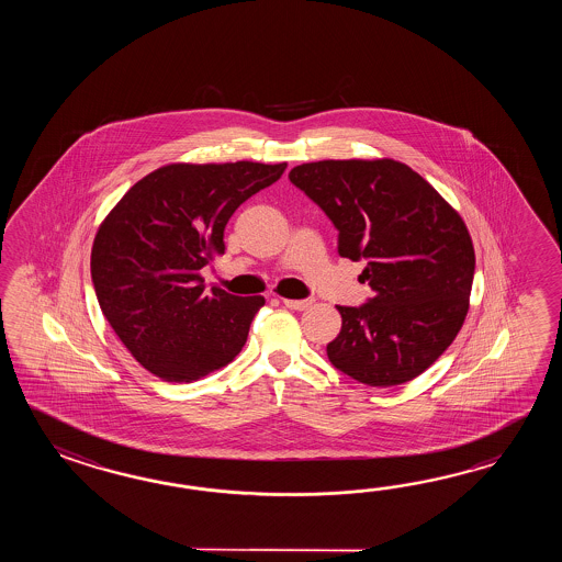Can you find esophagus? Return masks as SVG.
I'll return each instance as SVG.
<instances>
[{"label": "esophagus", "mask_w": 562, "mask_h": 562, "mask_svg": "<svg viewBox=\"0 0 562 562\" xmlns=\"http://www.w3.org/2000/svg\"><path fill=\"white\" fill-rule=\"evenodd\" d=\"M285 307L295 311H305L313 305V299H283Z\"/></svg>", "instance_id": "34e87169"}]
</instances>
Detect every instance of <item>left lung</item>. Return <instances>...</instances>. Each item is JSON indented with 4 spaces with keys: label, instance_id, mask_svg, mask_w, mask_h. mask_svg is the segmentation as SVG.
Returning a JSON list of instances; mask_svg holds the SVG:
<instances>
[{
    "label": "left lung",
    "instance_id": "8db88e82",
    "mask_svg": "<svg viewBox=\"0 0 562 562\" xmlns=\"http://www.w3.org/2000/svg\"><path fill=\"white\" fill-rule=\"evenodd\" d=\"M289 180L339 231V255L368 261L359 279L373 297L337 305L341 331L327 344V358L373 387L418 378L467 319L476 257L462 216L392 158L307 162Z\"/></svg>",
    "mask_w": 562,
    "mask_h": 562
}]
</instances>
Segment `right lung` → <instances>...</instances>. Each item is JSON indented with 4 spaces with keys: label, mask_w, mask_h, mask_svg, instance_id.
<instances>
[{
    "label": "right lung",
    "mask_w": 562,
    "mask_h": 562,
    "mask_svg": "<svg viewBox=\"0 0 562 562\" xmlns=\"http://www.w3.org/2000/svg\"><path fill=\"white\" fill-rule=\"evenodd\" d=\"M286 162L167 165L138 180L95 233L90 271L100 310L143 368L194 382L239 356L261 295L204 291L228 218L281 179Z\"/></svg>",
    "instance_id": "add662e5"
}]
</instances>
